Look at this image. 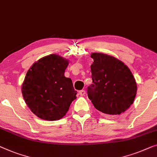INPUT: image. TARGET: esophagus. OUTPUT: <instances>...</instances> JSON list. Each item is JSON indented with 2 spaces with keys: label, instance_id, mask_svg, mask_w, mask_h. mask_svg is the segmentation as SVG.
Returning <instances> with one entry per match:
<instances>
[{
  "label": "esophagus",
  "instance_id": "34e87169",
  "mask_svg": "<svg viewBox=\"0 0 157 157\" xmlns=\"http://www.w3.org/2000/svg\"><path fill=\"white\" fill-rule=\"evenodd\" d=\"M79 94H80L81 96H85L86 94V91L84 90H80V91H79Z\"/></svg>",
  "mask_w": 157,
  "mask_h": 157
}]
</instances>
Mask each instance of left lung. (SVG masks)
Segmentation results:
<instances>
[{
	"label": "left lung",
	"instance_id": "obj_1",
	"mask_svg": "<svg viewBox=\"0 0 157 157\" xmlns=\"http://www.w3.org/2000/svg\"><path fill=\"white\" fill-rule=\"evenodd\" d=\"M92 85L88 87V98L97 109L106 114L124 112L134 102L137 86L129 68L116 57L92 52Z\"/></svg>",
	"mask_w": 157,
	"mask_h": 157
}]
</instances>
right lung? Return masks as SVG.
Listing matches in <instances>:
<instances>
[{
  "mask_svg": "<svg viewBox=\"0 0 157 157\" xmlns=\"http://www.w3.org/2000/svg\"><path fill=\"white\" fill-rule=\"evenodd\" d=\"M69 60L59 55L45 56L33 63L22 84L26 105L37 117L59 120L76 99L72 79L65 76Z\"/></svg>",
  "mask_w": 157,
  "mask_h": 157,
  "instance_id": "obj_1",
  "label": "right lung"
}]
</instances>
